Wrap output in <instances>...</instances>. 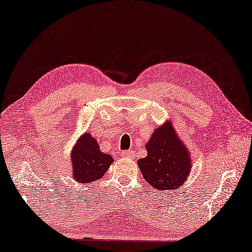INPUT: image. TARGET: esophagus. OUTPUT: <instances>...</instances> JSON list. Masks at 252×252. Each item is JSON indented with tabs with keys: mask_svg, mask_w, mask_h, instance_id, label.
Masks as SVG:
<instances>
[{
	"mask_svg": "<svg viewBox=\"0 0 252 252\" xmlns=\"http://www.w3.org/2000/svg\"><path fill=\"white\" fill-rule=\"evenodd\" d=\"M121 156L122 157H125V158H134V152L133 151H123L121 153Z\"/></svg>",
	"mask_w": 252,
	"mask_h": 252,
	"instance_id": "esophagus-1",
	"label": "esophagus"
}]
</instances>
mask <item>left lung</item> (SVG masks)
I'll use <instances>...</instances> for the list:
<instances>
[{
  "mask_svg": "<svg viewBox=\"0 0 252 252\" xmlns=\"http://www.w3.org/2000/svg\"><path fill=\"white\" fill-rule=\"evenodd\" d=\"M145 147L147 156L138 160L144 180L158 191L179 189L191 172L192 161L173 122L169 120L156 128Z\"/></svg>",
  "mask_w": 252,
  "mask_h": 252,
  "instance_id": "left-lung-1",
  "label": "left lung"
}]
</instances>
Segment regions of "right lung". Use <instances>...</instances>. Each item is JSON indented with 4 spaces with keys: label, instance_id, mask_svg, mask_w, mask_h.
I'll use <instances>...</instances> for the list:
<instances>
[{
    "label": "right lung",
    "instance_id": "1",
    "mask_svg": "<svg viewBox=\"0 0 252 252\" xmlns=\"http://www.w3.org/2000/svg\"><path fill=\"white\" fill-rule=\"evenodd\" d=\"M113 161V157L102 153L96 139L85 131L77 140L70 153L72 179L77 183H93L105 175Z\"/></svg>",
    "mask_w": 252,
    "mask_h": 252
}]
</instances>
